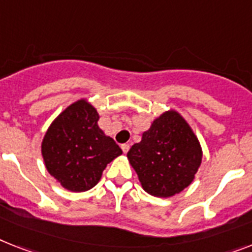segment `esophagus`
I'll return each instance as SVG.
<instances>
[{"label":"esophagus","mask_w":252,"mask_h":252,"mask_svg":"<svg viewBox=\"0 0 252 252\" xmlns=\"http://www.w3.org/2000/svg\"><path fill=\"white\" fill-rule=\"evenodd\" d=\"M121 149H122V152H124V153H127L128 149H130V144H127V143H126V144H122Z\"/></svg>","instance_id":"obj_1"}]
</instances>
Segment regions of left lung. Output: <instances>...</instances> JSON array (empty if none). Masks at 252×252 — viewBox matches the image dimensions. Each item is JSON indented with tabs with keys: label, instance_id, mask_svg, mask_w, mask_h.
Instances as JSON below:
<instances>
[{
	"label": "left lung",
	"instance_id": "8db88e82",
	"mask_svg": "<svg viewBox=\"0 0 252 252\" xmlns=\"http://www.w3.org/2000/svg\"><path fill=\"white\" fill-rule=\"evenodd\" d=\"M127 158L145 192L166 198L193 182L202 149L186 120L170 111L153 121L140 143L131 147Z\"/></svg>",
	"mask_w": 252,
	"mask_h": 252
}]
</instances>
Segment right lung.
I'll return each instance as SVG.
<instances>
[{"mask_svg":"<svg viewBox=\"0 0 252 252\" xmlns=\"http://www.w3.org/2000/svg\"><path fill=\"white\" fill-rule=\"evenodd\" d=\"M99 114L86 100H78L59 114L42 141L47 171L72 192L97 184L104 168L121 155V148L97 126Z\"/></svg>","mask_w":252,"mask_h":252,"instance_id":"right-lung-1","label":"right lung"}]
</instances>
